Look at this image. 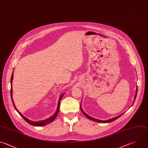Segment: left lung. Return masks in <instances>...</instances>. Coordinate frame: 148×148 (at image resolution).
Listing matches in <instances>:
<instances>
[{
  "label": "left lung",
  "mask_w": 148,
  "mask_h": 148,
  "mask_svg": "<svg viewBox=\"0 0 148 148\" xmlns=\"http://www.w3.org/2000/svg\"><path fill=\"white\" fill-rule=\"evenodd\" d=\"M137 91H138V88H137V87H136V93H135V97H134V102L135 101V98H136V94H137ZM134 103V102H133ZM80 109H81V110H82V112H83V113L88 118V119H90V120H93V121H97V122H99V123H110V122H112V121H113L114 120H116L117 119H118L119 117H120L123 114H120V115H119V116H116V117H113V118H112V119H109V120H99V119H95V118H93V117H91V116H88L87 114H86L83 110V109H82V107H81V106H80Z\"/></svg>",
  "instance_id": "8db88e82"
}]
</instances>
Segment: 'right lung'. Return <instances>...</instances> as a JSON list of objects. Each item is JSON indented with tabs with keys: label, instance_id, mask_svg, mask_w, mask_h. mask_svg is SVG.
<instances>
[{
	"label": "right lung",
	"instance_id": "obj_1",
	"mask_svg": "<svg viewBox=\"0 0 148 148\" xmlns=\"http://www.w3.org/2000/svg\"><path fill=\"white\" fill-rule=\"evenodd\" d=\"M13 72L12 73V77H11V81H10V83H11V90H10V94H11V98H12V102H13V104L14 106V108L17 111V112L20 114V115L29 124H30L31 125H34V126H43V125H45L47 124H49L50 123H51L56 117L57 115L58 114V112H59V109H60V102H61V100L62 98V97L64 96V94H62L60 97V98H59V100H58V106H57V111L56 112L54 113V114L53 116H52L51 117H50V118H48L46 120H40V121H31L29 119H28V118H27L26 117H25L24 115H23L17 109V108H16L15 106V105H14V101H13V97H12V91H13V89H12V80H13Z\"/></svg>",
	"mask_w": 148,
	"mask_h": 148
}]
</instances>
